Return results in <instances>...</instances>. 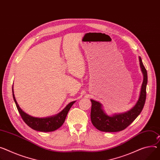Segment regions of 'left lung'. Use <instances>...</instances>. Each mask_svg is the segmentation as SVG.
<instances>
[{
    "instance_id": "1",
    "label": "left lung",
    "mask_w": 160,
    "mask_h": 160,
    "mask_svg": "<svg viewBox=\"0 0 160 160\" xmlns=\"http://www.w3.org/2000/svg\"><path fill=\"white\" fill-rule=\"evenodd\" d=\"M140 65L143 74V81L142 85L139 99L130 111L113 117H109L102 111L101 104L93 100H91V120L93 125L101 131L118 132L125 129L140 115L143 108L146 99V87L147 84V72L139 57Z\"/></svg>"
}]
</instances>
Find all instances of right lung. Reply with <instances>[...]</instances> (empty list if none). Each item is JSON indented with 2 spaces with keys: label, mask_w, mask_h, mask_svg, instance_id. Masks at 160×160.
I'll return each instance as SVG.
<instances>
[{
  "label": "right lung",
  "mask_w": 160,
  "mask_h": 160,
  "mask_svg": "<svg viewBox=\"0 0 160 160\" xmlns=\"http://www.w3.org/2000/svg\"><path fill=\"white\" fill-rule=\"evenodd\" d=\"M12 91H13V97L14 101L16 104L18 111L23 120L25 122L26 124L31 128L38 131L51 132L54 131L59 128L64 123L67 113L69 112L71 106L75 102V101H73L69 103L62 112H61L59 114H58L56 116L43 118H36L28 115L23 111H22L15 99L13 88H12Z\"/></svg>",
  "instance_id": "1"
}]
</instances>
